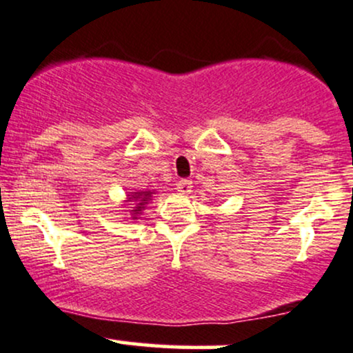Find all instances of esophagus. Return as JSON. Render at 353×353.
I'll return each mask as SVG.
<instances>
[{
  "instance_id": "esophagus-1",
  "label": "esophagus",
  "mask_w": 353,
  "mask_h": 353,
  "mask_svg": "<svg viewBox=\"0 0 353 353\" xmlns=\"http://www.w3.org/2000/svg\"><path fill=\"white\" fill-rule=\"evenodd\" d=\"M192 188H193V183L190 180H180L176 183V190L180 193H185V195H188V193L192 192Z\"/></svg>"
}]
</instances>
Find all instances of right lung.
<instances>
[{
  "label": "right lung",
  "mask_w": 353,
  "mask_h": 353,
  "mask_svg": "<svg viewBox=\"0 0 353 353\" xmlns=\"http://www.w3.org/2000/svg\"><path fill=\"white\" fill-rule=\"evenodd\" d=\"M153 193L154 192L146 190V192H131V195H128V202H134V203H132V205H134V207H132L134 210H131L132 212V219H138L136 215H139L143 210H145V207L148 205V202L151 200Z\"/></svg>",
  "instance_id": "right-lung-1"
}]
</instances>
